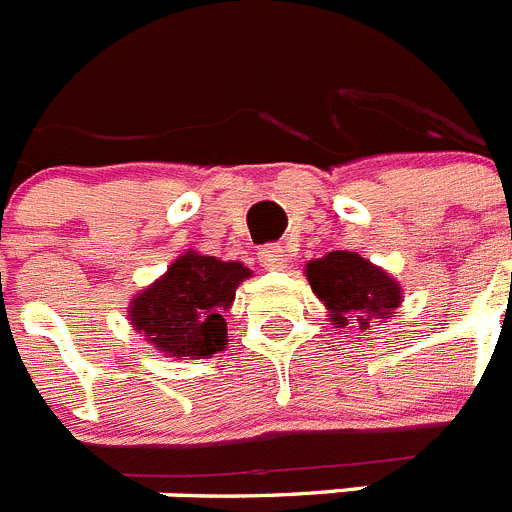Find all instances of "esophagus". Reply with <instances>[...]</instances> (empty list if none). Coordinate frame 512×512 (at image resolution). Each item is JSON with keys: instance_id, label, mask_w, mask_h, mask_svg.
<instances>
[{"instance_id": "obj_1", "label": "esophagus", "mask_w": 512, "mask_h": 512, "mask_svg": "<svg viewBox=\"0 0 512 512\" xmlns=\"http://www.w3.org/2000/svg\"><path fill=\"white\" fill-rule=\"evenodd\" d=\"M287 248L282 243H271V246H264L259 251L261 266H266L269 271H282L287 269Z\"/></svg>"}]
</instances>
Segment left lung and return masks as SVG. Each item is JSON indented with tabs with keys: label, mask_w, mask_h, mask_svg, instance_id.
I'll return each mask as SVG.
<instances>
[{
	"label": "left lung",
	"mask_w": 512,
	"mask_h": 512,
	"mask_svg": "<svg viewBox=\"0 0 512 512\" xmlns=\"http://www.w3.org/2000/svg\"><path fill=\"white\" fill-rule=\"evenodd\" d=\"M312 292L325 302L336 328L356 320L366 330L372 318H390L400 305V284L354 251H333L307 264Z\"/></svg>",
	"instance_id": "obj_1"
}]
</instances>
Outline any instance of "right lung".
<instances>
[{"mask_svg": "<svg viewBox=\"0 0 512 512\" xmlns=\"http://www.w3.org/2000/svg\"><path fill=\"white\" fill-rule=\"evenodd\" d=\"M248 274L238 261L184 253L164 277L130 302L133 328L169 356L205 359L223 351L228 341L223 312Z\"/></svg>", "mask_w": 512, "mask_h": 512, "instance_id": "1", "label": "right lung"}]
</instances>
